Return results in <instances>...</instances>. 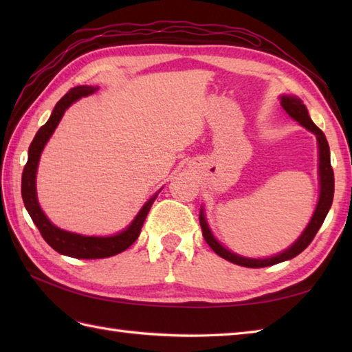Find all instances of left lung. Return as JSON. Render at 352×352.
Returning <instances> with one entry per match:
<instances>
[{
  "label": "left lung",
  "mask_w": 352,
  "mask_h": 352,
  "mask_svg": "<svg viewBox=\"0 0 352 352\" xmlns=\"http://www.w3.org/2000/svg\"><path fill=\"white\" fill-rule=\"evenodd\" d=\"M280 100H281V107L284 109V111H286L292 119H295L296 122H300L304 129H307L316 136L318 148H319V186H320L318 206L315 208V213L311 216L309 226L304 228L301 236L296 239L295 243H292L287 250L281 251L280 254H275L272 257H265V258L243 257V256H239V254L233 251L227 250L226 246H223L218 239L213 236L210 227H208V222L206 219L204 207H201L199 223H201V230H203V236L206 239V242L216 254H218L219 257L226 258L231 261V263L239 265V266L265 267V266H272L276 263H281V261L296 257L298 254H301L305 248H307L310 242L313 241V237L316 236L318 230L320 228V226H322V222L325 221V216L328 212H330L331 204H333L334 174H333V168L330 162V146H328L325 134L318 129L315 122L311 121L307 107L304 106L300 98H296L294 95H281Z\"/></svg>",
  "instance_id": "left-lung-1"
}]
</instances>
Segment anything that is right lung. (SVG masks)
Masks as SVG:
<instances>
[{"label": "right lung", "mask_w": 352, "mask_h": 352, "mask_svg": "<svg viewBox=\"0 0 352 352\" xmlns=\"http://www.w3.org/2000/svg\"><path fill=\"white\" fill-rule=\"evenodd\" d=\"M96 91H98V87L77 86L71 89V91L56 104V107L52 110L47 124L42 125L39 131L36 133L32 145L28 148V160L24 166V172H22L21 193L30 218L33 219L34 226L39 228L45 242H47L52 250L63 254V256L74 258H106L116 256V254L130 248L139 237L149 208H151L157 195H159L162 190L160 189L159 192H155L154 195L142 206L139 213L136 214V218L130 222L129 227L122 230L121 233H116L113 236H83L71 233V231L56 227L54 223L47 218V214L43 213L39 206V201H37L36 192V174L37 166H39L41 154L45 145H47V142L52 136V133L57 129V125L60 122L65 111L68 110L74 102L78 101L81 96L92 95Z\"/></svg>", "instance_id": "right-lung-1"}]
</instances>
